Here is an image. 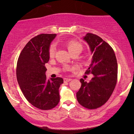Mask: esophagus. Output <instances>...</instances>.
Instances as JSON below:
<instances>
[{
	"label": "esophagus",
	"instance_id": "34e87169",
	"mask_svg": "<svg viewBox=\"0 0 134 134\" xmlns=\"http://www.w3.org/2000/svg\"><path fill=\"white\" fill-rule=\"evenodd\" d=\"M64 82H69L71 80V79H68V78H64Z\"/></svg>",
	"mask_w": 134,
	"mask_h": 134
}]
</instances>
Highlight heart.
Listing matches in <instances>:
<instances>
[{"label": "heart", "instance_id": "1", "mask_svg": "<svg viewBox=\"0 0 134 134\" xmlns=\"http://www.w3.org/2000/svg\"><path fill=\"white\" fill-rule=\"evenodd\" d=\"M67 47L68 50L71 54L79 52L80 53L83 49V46L82 44L79 43L78 41L75 40H71L68 42ZM56 51V46L54 43L51 44L49 48V55L50 57H53Z\"/></svg>", "mask_w": 134, "mask_h": 134}]
</instances>
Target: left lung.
I'll list each match as a JSON object with an SVG mask.
<instances>
[{
	"label": "left lung",
	"instance_id": "obj_1",
	"mask_svg": "<svg viewBox=\"0 0 134 134\" xmlns=\"http://www.w3.org/2000/svg\"><path fill=\"white\" fill-rule=\"evenodd\" d=\"M83 40L88 44L92 62L85 74L94 77L89 82L81 79L82 85L76 93L80 105L88 109H96L105 104L111 96L117 82L118 64L114 51L96 35L88 33Z\"/></svg>",
	"mask_w": 134,
	"mask_h": 134
}]
</instances>
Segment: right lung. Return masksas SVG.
<instances>
[{
    "label": "right lung",
    "mask_w": 134,
    "mask_h": 134,
    "mask_svg": "<svg viewBox=\"0 0 134 134\" xmlns=\"http://www.w3.org/2000/svg\"><path fill=\"white\" fill-rule=\"evenodd\" d=\"M56 34H40L29 41L20 54L16 76L20 88L27 100L38 109L47 110L60 101L58 89L61 77L47 80L45 63L49 60V48Z\"/></svg>",
    "instance_id": "add662e5"
}]
</instances>
